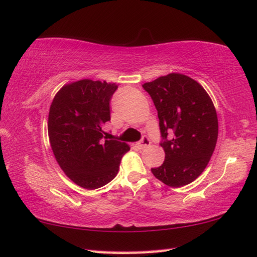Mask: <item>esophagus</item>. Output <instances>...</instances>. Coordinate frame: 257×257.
<instances>
[{
	"label": "esophagus",
	"instance_id": "1",
	"mask_svg": "<svg viewBox=\"0 0 257 257\" xmlns=\"http://www.w3.org/2000/svg\"><path fill=\"white\" fill-rule=\"evenodd\" d=\"M150 145H151V141L149 140L147 137H146V138H143L141 141H139L138 143H137V146H138L139 149H145V148L149 147Z\"/></svg>",
	"mask_w": 257,
	"mask_h": 257
}]
</instances>
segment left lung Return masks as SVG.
<instances>
[{"mask_svg":"<svg viewBox=\"0 0 257 257\" xmlns=\"http://www.w3.org/2000/svg\"><path fill=\"white\" fill-rule=\"evenodd\" d=\"M158 110L164 141L163 164L151 169L159 181L170 187L194 182L210 161L218 139L214 105L198 82L172 72L145 83Z\"/></svg>","mask_w":257,"mask_h":257,"instance_id":"8db88e82","label":"left lung"}]
</instances>
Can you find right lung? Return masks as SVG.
<instances>
[{
	"instance_id": "1",
	"label": "right lung",
	"mask_w": 257,
	"mask_h": 257,
	"mask_svg": "<svg viewBox=\"0 0 257 257\" xmlns=\"http://www.w3.org/2000/svg\"><path fill=\"white\" fill-rule=\"evenodd\" d=\"M118 85L84 79L68 83L55 95L48 116L53 156L71 181L96 189L114 180L129 145L107 140L109 101Z\"/></svg>"
}]
</instances>
